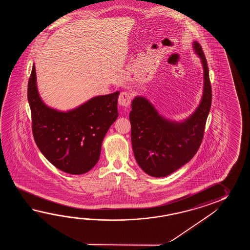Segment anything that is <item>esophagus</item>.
I'll list each match as a JSON object with an SVG mask.
<instances>
[{"label":"esophagus","instance_id":"obj_1","mask_svg":"<svg viewBox=\"0 0 250 250\" xmlns=\"http://www.w3.org/2000/svg\"><path fill=\"white\" fill-rule=\"evenodd\" d=\"M118 102H119V104L121 106H128L131 103V96L127 92H122L121 95L119 96Z\"/></svg>","mask_w":250,"mask_h":250}]
</instances>
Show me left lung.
I'll use <instances>...</instances> for the list:
<instances>
[{"label":"left lung","mask_w":250,"mask_h":250,"mask_svg":"<svg viewBox=\"0 0 250 250\" xmlns=\"http://www.w3.org/2000/svg\"><path fill=\"white\" fill-rule=\"evenodd\" d=\"M192 45L202 63L204 86L200 104L189 117L181 122L164 117L145 96H136L131 103L133 153L140 168L152 177H165L180 169L193 158L202 142L212 88L202 47L197 41Z\"/></svg>","instance_id":"left-lung-1"}]
</instances>
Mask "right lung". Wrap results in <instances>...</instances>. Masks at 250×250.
Instances as JSON below:
<instances>
[{
    "label": "right lung",
    "mask_w": 250,
    "mask_h": 250,
    "mask_svg": "<svg viewBox=\"0 0 250 250\" xmlns=\"http://www.w3.org/2000/svg\"><path fill=\"white\" fill-rule=\"evenodd\" d=\"M120 92L95 96L67 112L46 105L38 93L35 63L27 85L33 136L44 157L59 170L85 173L98 162L103 140L118 118Z\"/></svg>",
    "instance_id": "obj_1"
}]
</instances>
